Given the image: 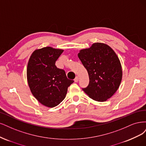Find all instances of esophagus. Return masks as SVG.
<instances>
[{
  "instance_id": "34e87169",
  "label": "esophagus",
  "mask_w": 146,
  "mask_h": 146,
  "mask_svg": "<svg viewBox=\"0 0 146 146\" xmlns=\"http://www.w3.org/2000/svg\"><path fill=\"white\" fill-rule=\"evenodd\" d=\"M79 76H76V78H75V79H74V82H78V81H79Z\"/></svg>"
}]
</instances>
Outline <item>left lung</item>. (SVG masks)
Segmentation results:
<instances>
[{
	"label": "left lung",
	"mask_w": 146,
	"mask_h": 146,
	"mask_svg": "<svg viewBox=\"0 0 146 146\" xmlns=\"http://www.w3.org/2000/svg\"><path fill=\"white\" fill-rule=\"evenodd\" d=\"M88 74V86L82 88L92 100L104 102L118 89L123 77L120 60L108 45L96 42L78 54Z\"/></svg>",
	"instance_id": "obj_1"
}]
</instances>
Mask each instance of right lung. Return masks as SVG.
<instances>
[{
	"mask_svg": "<svg viewBox=\"0 0 146 146\" xmlns=\"http://www.w3.org/2000/svg\"><path fill=\"white\" fill-rule=\"evenodd\" d=\"M64 50L46 46L35 50L27 65V81L33 95L48 107L59 105L65 98L68 87L74 82L64 70L55 65Z\"/></svg>",
	"mask_w": 146,
	"mask_h": 146,
	"instance_id": "1",
	"label": "right lung"
}]
</instances>
